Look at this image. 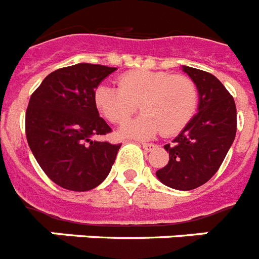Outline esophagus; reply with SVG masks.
Listing matches in <instances>:
<instances>
[{"mask_svg":"<svg viewBox=\"0 0 259 259\" xmlns=\"http://www.w3.org/2000/svg\"><path fill=\"white\" fill-rule=\"evenodd\" d=\"M142 147L144 148V151L150 152V151H152L156 148V144H154V143H142Z\"/></svg>","mask_w":259,"mask_h":259,"instance_id":"esophagus-1","label":"esophagus"}]
</instances>
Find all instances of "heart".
<instances>
[{
	"label": "heart",
	"mask_w": 259,
	"mask_h": 259,
	"mask_svg": "<svg viewBox=\"0 0 259 259\" xmlns=\"http://www.w3.org/2000/svg\"><path fill=\"white\" fill-rule=\"evenodd\" d=\"M99 112L113 124L125 123L138 109L144 111L121 128V135L147 139L162 131L177 135L194 117L199 90L186 74L168 72L130 71L119 77V87L101 82L95 88Z\"/></svg>",
	"instance_id": "obj_1"
}]
</instances>
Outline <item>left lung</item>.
Segmentation results:
<instances>
[{
	"label": "left lung",
	"instance_id": "1",
	"mask_svg": "<svg viewBox=\"0 0 259 259\" xmlns=\"http://www.w3.org/2000/svg\"><path fill=\"white\" fill-rule=\"evenodd\" d=\"M199 90V108L186 128L164 148L168 163L156 171L159 181L175 190H194L214 177L237 132V108L230 92L208 72L183 67Z\"/></svg>",
	"mask_w": 259,
	"mask_h": 259
}]
</instances>
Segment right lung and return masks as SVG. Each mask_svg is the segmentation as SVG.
Masks as SVG:
<instances>
[{"label": "right lung", "instance_id": "add662e5", "mask_svg": "<svg viewBox=\"0 0 259 259\" xmlns=\"http://www.w3.org/2000/svg\"><path fill=\"white\" fill-rule=\"evenodd\" d=\"M116 68L81 63L60 68L30 96L25 134L48 178L71 191H88L104 181L121 144L95 142L112 131L99 116L94 91Z\"/></svg>", "mask_w": 259, "mask_h": 259}]
</instances>
